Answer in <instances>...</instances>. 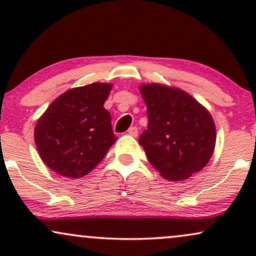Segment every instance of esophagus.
<instances>
[{
  "label": "esophagus",
  "mask_w": 256,
  "mask_h": 256,
  "mask_svg": "<svg viewBox=\"0 0 256 256\" xmlns=\"http://www.w3.org/2000/svg\"><path fill=\"white\" fill-rule=\"evenodd\" d=\"M128 134L132 137H137L138 136V128H134V126H132V128H128Z\"/></svg>",
  "instance_id": "34e87169"
}]
</instances>
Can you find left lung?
I'll return each instance as SVG.
<instances>
[{
  "label": "left lung",
  "mask_w": 256,
  "mask_h": 256,
  "mask_svg": "<svg viewBox=\"0 0 256 256\" xmlns=\"http://www.w3.org/2000/svg\"><path fill=\"white\" fill-rule=\"evenodd\" d=\"M140 89L148 126L138 143L152 166L173 182L201 171L216 146V125L210 112L177 88L152 83Z\"/></svg>",
  "instance_id": "left-lung-1"
}]
</instances>
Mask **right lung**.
Instances as JSON below:
<instances>
[{
    "mask_svg": "<svg viewBox=\"0 0 256 256\" xmlns=\"http://www.w3.org/2000/svg\"><path fill=\"white\" fill-rule=\"evenodd\" d=\"M112 84L67 90L52 102L34 128V142L49 168L68 178L86 176L116 140L104 110Z\"/></svg>",
    "mask_w": 256,
    "mask_h": 256,
    "instance_id": "add662e5",
    "label": "right lung"
}]
</instances>
